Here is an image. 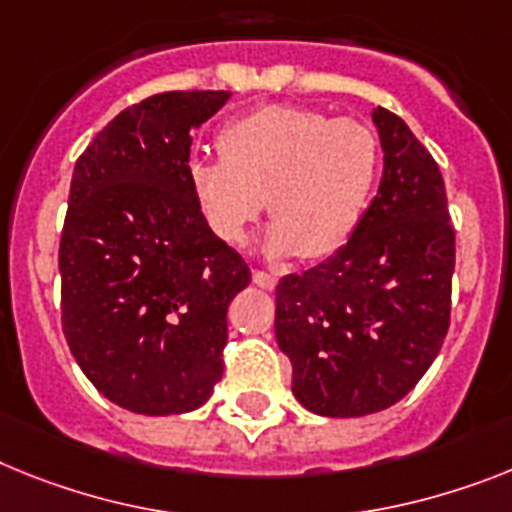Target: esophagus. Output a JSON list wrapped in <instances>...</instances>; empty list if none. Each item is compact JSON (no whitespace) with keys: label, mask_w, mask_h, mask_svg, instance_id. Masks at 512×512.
I'll list each match as a JSON object with an SVG mask.
<instances>
[{"label":"esophagus","mask_w":512,"mask_h":512,"mask_svg":"<svg viewBox=\"0 0 512 512\" xmlns=\"http://www.w3.org/2000/svg\"><path fill=\"white\" fill-rule=\"evenodd\" d=\"M252 281H255L260 289L273 291V289H276L278 278L273 276V273H265V270H252Z\"/></svg>","instance_id":"obj_1"}]
</instances>
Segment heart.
Returning <instances> with one entry per match:
<instances>
[{
    "label": "heart",
    "mask_w": 512,
    "mask_h": 512,
    "mask_svg": "<svg viewBox=\"0 0 512 512\" xmlns=\"http://www.w3.org/2000/svg\"><path fill=\"white\" fill-rule=\"evenodd\" d=\"M216 145L218 161H192L190 190L221 242L244 244L263 205L273 218L270 255L322 260L362 226L380 174V140L369 124L268 103L231 119Z\"/></svg>",
    "instance_id": "b5f03b06"
}]
</instances>
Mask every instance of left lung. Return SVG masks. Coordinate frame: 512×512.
I'll return each mask as SVG.
<instances>
[{
	"label": "left lung",
	"mask_w": 512,
	"mask_h": 512,
	"mask_svg": "<svg viewBox=\"0 0 512 512\" xmlns=\"http://www.w3.org/2000/svg\"><path fill=\"white\" fill-rule=\"evenodd\" d=\"M372 119L385 150L377 197L351 242L283 276L276 341L296 401L320 416L388 409L435 362L450 328L455 231L440 166L398 114Z\"/></svg>",
	"instance_id": "1"
}]
</instances>
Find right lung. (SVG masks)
<instances>
[{
  "instance_id": "add662e5",
  "label": "right lung",
  "mask_w": 512,
  "mask_h": 512,
  "mask_svg": "<svg viewBox=\"0 0 512 512\" xmlns=\"http://www.w3.org/2000/svg\"><path fill=\"white\" fill-rule=\"evenodd\" d=\"M229 90L132 103L77 158L59 239L62 328L98 393L135 414L195 411L223 375L226 309L252 273L190 190L192 130Z\"/></svg>"
}]
</instances>
